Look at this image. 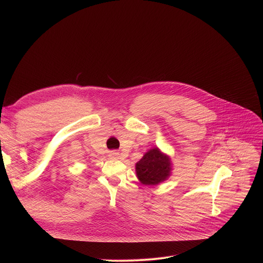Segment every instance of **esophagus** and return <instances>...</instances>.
Wrapping results in <instances>:
<instances>
[{
    "mask_svg": "<svg viewBox=\"0 0 263 263\" xmlns=\"http://www.w3.org/2000/svg\"><path fill=\"white\" fill-rule=\"evenodd\" d=\"M109 159H114V160H117L119 159V154L116 153V151H110L109 155H108Z\"/></svg>",
    "mask_w": 263,
    "mask_h": 263,
    "instance_id": "1",
    "label": "esophagus"
}]
</instances>
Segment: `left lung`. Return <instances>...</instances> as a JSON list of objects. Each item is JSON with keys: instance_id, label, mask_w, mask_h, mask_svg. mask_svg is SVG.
Here are the masks:
<instances>
[{"instance_id": "left-lung-1", "label": "left lung", "mask_w": 263, "mask_h": 263, "mask_svg": "<svg viewBox=\"0 0 263 263\" xmlns=\"http://www.w3.org/2000/svg\"><path fill=\"white\" fill-rule=\"evenodd\" d=\"M136 177L144 185H158L166 181L173 172V163L168 155L160 148L149 149L135 164Z\"/></svg>"}]
</instances>
